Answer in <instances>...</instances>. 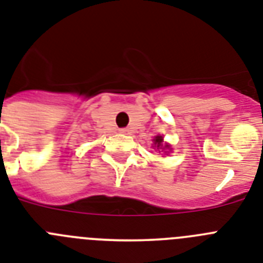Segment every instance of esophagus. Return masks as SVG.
I'll return each instance as SVG.
<instances>
[{"label": "esophagus", "mask_w": 263, "mask_h": 263, "mask_svg": "<svg viewBox=\"0 0 263 263\" xmlns=\"http://www.w3.org/2000/svg\"><path fill=\"white\" fill-rule=\"evenodd\" d=\"M120 132H122V134L127 135V134H129V129L128 128H122V129H120Z\"/></svg>", "instance_id": "1"}]
</instances>
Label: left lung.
<instances>
[{
    "instance_id": "left-lung-1",
    "label": "left lung",
    "mask_w": 263,
    "mask_h": 263,
    "mask_svg": "<svg viewBox=\"0 0 263 263\" xmlns=\"http://www.w3.org/2000/svg\"><path fill=\"white\" fill-rule=\"evenodd\" d=\"M154 143L155 147H157V149H160V148L163 147V136H156V138L154 139ZM165 148H170V145H164L163 149H165Z\"/></svg>"
}]
</instances>
